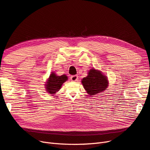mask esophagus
I'll use <instances>...</instances> for the list:
<instances>
[{
  "label": "esophagus",
  "mask_w": 150,
  "mask_h": 150,
  "mask_svg": "<svg viewBox=\"0 0 150 150\" xmlns=\"http://www.w3.org/2000/svg\"><path fill=\"white\" fill-rule=\"evenodd\" d=\"M78 76L77 75H72L70 77V80L73 82H75V81L78 80Z\"/></svg>",
  "instance_id": "esophagus-1"
}]
</instances>
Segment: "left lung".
I'll return each mask as SVG.
<instances>
[{"label": "left lung", "instance_id": "1", "mask_svg": "<svg viewBox=\"0 0 150 150\" xmlns=\"http://www.w3.org/2000/svg\"><path fill=\"white\" fill-rule=\"evenodd\" d=\"M82 83L85 91L90 96L96 95L97 93L106 90L108 85V81L106 76L102 75L100 71L91 69L88 73L87 77H84Z\"/></svg>", "mask_w": 150, "mask_h": 150}]
</instances>
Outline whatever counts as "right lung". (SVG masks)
Here are the masks:
<instances>
[{"instance_id":"obj_1","label":"right lung","mask_w":150,"mask_h":150,"mask_svg":"<svg viewBox=\"0 0 150 150\" xmlns=\"http://www.w3.org/2000/svg\"><path fill=\"white\" fill-rule=\"evenodd\" d=\"M67 79L68 77L65 75L57 76L54 73L52 72L46 84V91L50 94L55 93L60 89L63 82L67 81Z\"/></svg>"}]
</instances>
